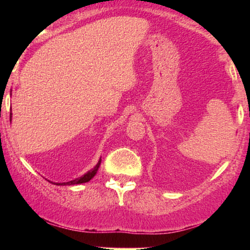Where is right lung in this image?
Returning <instances> with one entry per match:
<instances>
[{"label": "right lung", "instance_id": "obj_1", "mask_svg": "<svg viewBox=\"0 0 250 250\" xmlns=\"http://www.w3.org/2000/svg\"><path fill=\"white\" fill-rule=\"evenodd\" d=\"M100 165H101V160H100L99 163H97V165L93 169H91V170H89L87 174H84L83 176L79 177V179H75L73 181H69V182H64V183H56V185L57 186H65V185L70 186V185H79V183L88 182V181H90L94 176H95V174L97 173V170H99V168H100Z\"/></svg>", "mask_w": 250, "mask_h": 250}]
</instances>
